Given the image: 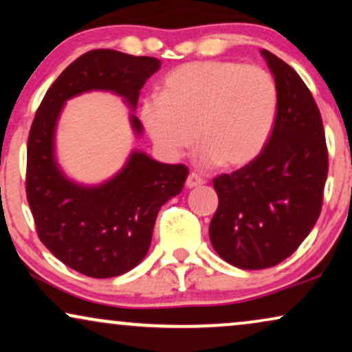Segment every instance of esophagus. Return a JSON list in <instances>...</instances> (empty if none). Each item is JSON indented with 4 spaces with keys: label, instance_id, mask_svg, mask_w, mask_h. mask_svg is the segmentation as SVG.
Instances as JSON below:
<instances>
[{
    "label": "esophagus",
    "instance_id": "esophagus-1",
    "mask_svg": "<svg viewBox=\"0 0 352 352\" xmlns=\"http://www.w3.org/2000/svg\"><path fill=\"white\" fill-rule=\"evenodd\" d=\"M203 185V179L198 175V173L191 172L188 173V177H186V182H185V186L186 188H195V186H199Z\"/></svg>",
    "mask_w": 352,
    "mask_h": 352
}]
</instances>
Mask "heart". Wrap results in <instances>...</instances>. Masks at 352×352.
<instances>
[{
    "label": "heart",
    "mask_w": 352,
    "mask_h": 352,
    "mask_svg": "<svg viewBox=\"0 0 352 352\" xmlns=\"http://www.w3.org/2000/svg\"><path fill=\"white\" fill-rule=\"evenodd\" d=\"M278 84L261 66L228 60L185 63L148 97L141 120L151 140L175 159L198 143L199 164L240 168L263 153L278 117Z\"/></svg>",
    "instance_id": "obj_1"
}]
</instances>
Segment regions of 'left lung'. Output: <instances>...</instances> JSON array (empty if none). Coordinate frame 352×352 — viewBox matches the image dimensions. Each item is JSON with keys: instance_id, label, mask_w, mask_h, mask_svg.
<instances>
[{"instance_id": "1", "label": "left lung", "mask_w": 352, "mask_h": 352, "mask_svg": "<svg viewBox=\"0 0 352 352\" xmlns=\"http://www.w3.org/2000/svg\"><path fill=\"white\" fill-rule=\"evenodd\" d=\"M278 84V117L258 157L212 180L219 206L209 224L217 255L242 270H265L294 253L317 222L328 175L322 115L299 74L261 50Z\"/></svg>"}]
</instances>
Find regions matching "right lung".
Segmentation results:
<instances>
[{"instance_id":"add662e5","label":"right lung","mask_w":352,"mask_h":352,"mask_svg":"<svg viewBox=\"0 0 352 352\" xmlns=\"http://www.w3.org/2000/svg\"><path fill=\"white\" fill-rule=\"evenodd\" d=\"M159 68L161 61L153 56L107 48L84 53L52 84L30 126L25 193L37 235L58 260L89 278H113L143 260L159 209L180 193L188 168L133 153L104 185L73 184L53 155L58 115L66 100L92 89L112 91L135 109L146 79ZM131 124L141 133L135 115Z\"/></svg>"}]
</instances>
